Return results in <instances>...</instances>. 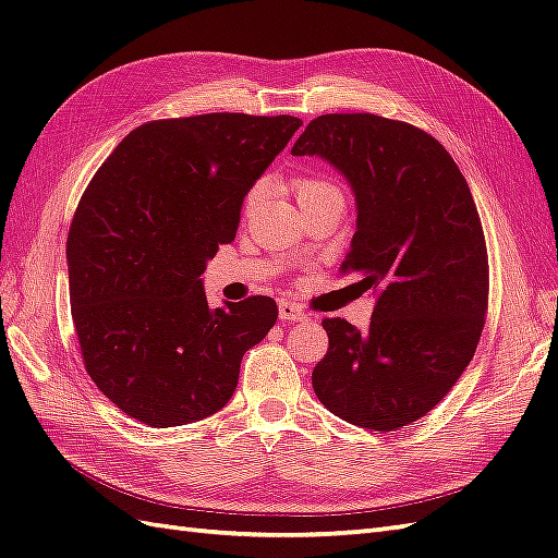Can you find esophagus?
I'll return each mask as SVG.
<instances>
[{
    "label": "esophagus",
    "instance_id": "34e87169",
    "mask_svg": "<svg viewBox=\"0 0 558 558\" xmlns=\"http://www.w3.org/2000/svg\"><path fill=\"white\" fill-rule=\"evenodd\" d=\"M279 317L283 322H307L310 319V315L303 307H298L295 303H289V301L279 303Z\"/></svg>",
    "mask_w": 558,
    "mask_h": 558
}]
</instances>
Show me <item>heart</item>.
I'll use <instances>...</instances> for the list:
<instances>
[{
  "label": "heart",
  "mask_w": 558,
  "mask_h": 558,
  "mask_svg": "<svg viewBox=\"0 0 558 558\" xmlns=\"http://www.w3.org/2000/svg\"><path fill=\"white\" fill-rule=\"evenodd\" d=\"M326 189H333L329 182H324V180H317V177H301V180L295 182V192H298V201H307V198H312V196H317V194H322V192H326ZM260 194H263V184H255L251 192H248V196H246V206L248 208H253L255 203H257V198H260Z\"/></svg>",
  "instance_id": "heart-1"
}]
</instances>
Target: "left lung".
Returning <instances> with one entry per match:
<instances>
[{
	"label": "left lung",
	"mask_w": 558,
	"mask_h": 558,
	"mask_svg": "<svg viewBox=\"0 0 558 558\" xmlns=\"http://www.w3.org/2000/svg\"><path fill=\"white\" fill-rule=\"evenodd\" d=\"M291 154L345 177L357 225L343 269L376 298L366 331L322 322L329 350L312 388L355 426L412 424L464 374L485 324L487 251L471 189L438 140L372 113L319 116Z\"/></svg>",
	"instance_id": "8db88e82"
}]
</instances>
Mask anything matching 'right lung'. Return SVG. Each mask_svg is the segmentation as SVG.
<instances>
[{"label":"right lung","instance_id":"1","mask_svg":"<svg viewBox=\"0 0 558 558\" xmlns=\"http://www.w3.org/2000/svg\"><path fill=\"white\" fill-rule=\"evenodd\" d=\"M301 125L246 113L146 122L94 174L65 243L71 310L87 374L128 416L184 426L234 396L277 303L210 307L201 277Z\"/></svg>","mask_w":558,"mask_h":558}]
</instances>
